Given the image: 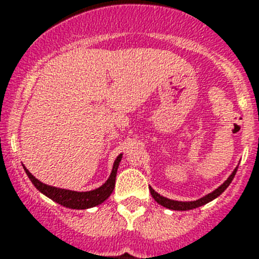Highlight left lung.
Returning a JSON list of instances; mask_svg holds the SVG:
<instances>
[{"label":"left lung","instance_id":"8db88e82","mask_svg":"<svg viewBox=\"0 0 259 259\" xmlns=\"http://www.w3.org/2000/svg\"><path fill=\"white\" fill-rule=\"evenodd\" d=\"M236 171H238V167L235 168V170L233 171V174H231L230 176L228 178V180L225 181L224 184L220 185L219 188H217L216 190H213L212 193H209V194L204 195L203 198H200V199H197V200H193V202H179V200H172V199H168V198L166 197H162V195H159L158 193L154 192L153 189H152L151 187H149V192H151L152 197H153V199L156 200L158 204H161L162 207H166V208L168 209H172V211H188V209H193V208H198V207L203 206V204H207L208 202H211V200H213L214 198H217L219 195H221L222 193L226 190V188L230 185V183L233 181L234 176H235Z\"/></svg>","mask_w":259,"mask_h":259}]
</instances>
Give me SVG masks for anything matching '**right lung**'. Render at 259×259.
Segmentation results:
<instances>
[{
    "mask_svg": "<svg viewBox=\"0 0 259 259\" xmlns=\"http://www.w3.org/2000/svg\"><path fill=\"white\" fill-rule=\"evenodd\" d=\"M122 154H118L117 158L113 162L112 171H111L110 178L107 179L105 184L102 187L97 188V189L91 190V192H74V190H67V189H60V188L51 187V185L43 184L42 181L35 179L34 176L31 175L28 171L25 166H23L25 170L26 175L30 179V181L34 184V187L39 190L42 194L52 199L53 202L59 203L61 206L67 207L71 209H87L91 207H96L101 203L105 202L111 193L113 192L115 188V181H116V174H117L118 163L121 161Z\"/></svg>",
    "mask_w": 259,
    "mask_h": 259,
    "instance_id": "obj_1",
    "label": "right lung"
}]
</instances>
